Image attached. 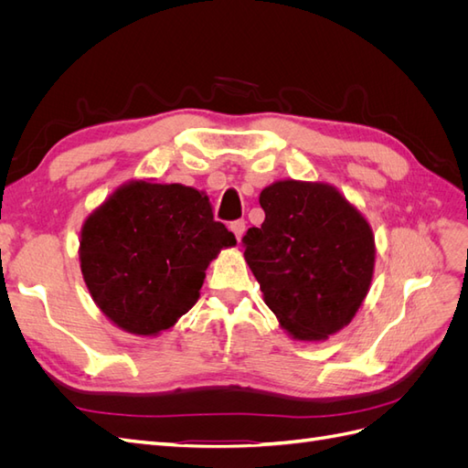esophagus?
<instances>
[{
    "label": "esophagus",
    "mask_w": 468,
    "mask_h": 468,
    "mask_svg": "<svg viewBox=\"0 0 468 468\" xmlns=\"http://www.w3.org/2000/svg\"><path fill=\"white\" fill-rule=\"evenodd\" d=\"M230 230L234 232L236 239L239 242V239H242V236H244V232H246V222H244V220H234V222H230Z\"/></svg>",
    "instance_id": "obj_1"
}]
</instances>
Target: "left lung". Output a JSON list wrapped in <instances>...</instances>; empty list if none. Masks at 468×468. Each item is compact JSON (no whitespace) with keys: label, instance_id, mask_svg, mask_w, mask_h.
<instances>
[{"label":"left lung","instance_id":"obj_1","mask_svg":"<svg viewBox=\"0 0 468 468\" xmlns=\"http://www.w3.org/2000/svg\"><path fill=\"white\" fill-rule=\"evenodd\" d=\"M260 205L265 220L242 242L265 304L296 339L320 342L339 332L371 287L369 222L328 183L277 181Z\"/></svg>","mask_w":468,"mask_h":468}]
</instances>
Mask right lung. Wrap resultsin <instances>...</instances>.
I'll return each instance as SVG.
<instances>
[{"instance_id": "obj_1", "label": "right lung", "mask_w": 468, "mask_h": 468, "mask_svg": "<svg viewBox=\"0 0 468 468\" xmlns=\"http://www.w3.org/2000/svg\"><path fill=\"white\" fill-rule=\"evenodd\" d=\"M234 244L203 191L140 179L83 222L80 263L91 299L112 324L155 335L199 301L208 263Z\"/></svg>"}]
</instances>
